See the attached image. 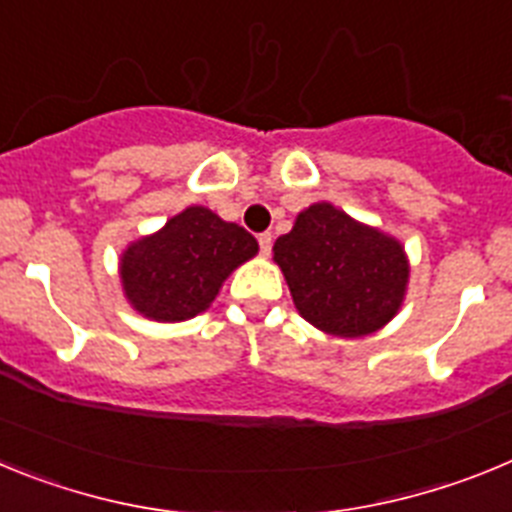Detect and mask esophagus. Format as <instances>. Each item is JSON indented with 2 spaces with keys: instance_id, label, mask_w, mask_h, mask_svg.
<instances>
[{
  "instance_id": "esophagus-1",
  "label": "esophagus",
  "mask_w": 512,
  "mask_h": 512,
  "mask_svg": "<svg viewBox=\"0 0 512 512\" xmlns=\"http://www.w3.org/2000/svg\"><path fill=\"white\" fill-rule=\"evenodd\" d=\"M271 241H274V238H271V233L259 235V246H261V253H264V256H269L271 253Z\"/></svg>"
}]
</instances>
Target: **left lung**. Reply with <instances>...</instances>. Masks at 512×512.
<instances>
[{
    "label": "left lung",
    "instance_id": "left-lung-1",
    "mask_svg": "<svg viewBox=\"0 0 512 512\" xmlns=\"http://www.w3.org/2000/svg\"><path fill=\"white\" fill-rule=\"evenodd\" d=\"M297 312L336 338H364L400 312L410 259L395 235L315 202L274 243Z\"/></svg>",
    "mask_w": 512,
    "mask_h": 512
}]
</instances>
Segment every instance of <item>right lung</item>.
<instances>
[{
  "label": "right lung",
  "instance_id": "obj_1",
  "mask_svg": "<svg viewBox=\"0 0 512 512\" xmlns=\"http://www.w3.org/2000/svg\"><path fill=\"white\" fill-rule=\"evenodd\" d=\"M259 253V241L210 207L189 205L120 253L122 295L138 315L184 323L215 302L225 279Z\"/></svg>",
  "mask_w": 512,
  "mask_h": 512
}]
</instances>
